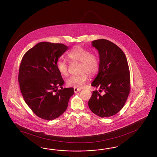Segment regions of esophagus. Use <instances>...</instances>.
Here are the masks:
<instances>
[{"label":"esophagus","instance_id":"esophagus-1","mask_svg":"<svg viewBox=\"0 0 157 157\" xmlns=\"http://www.w3.org/2000/svg\"><path fill=\"white\" fill-rule=\"evenodd\" d=\"M74 90L75 93H76L77 92L80 91L81 90V89H78V88H74Z\"/></svg>","mask_w":157,"mask_h":157}]
</instances>
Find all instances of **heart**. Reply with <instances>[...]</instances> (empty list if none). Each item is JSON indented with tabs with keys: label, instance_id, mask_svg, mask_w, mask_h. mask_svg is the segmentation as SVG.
Segmentation results:
<instances>
[{
	"label": "heart",
	"instance_id": "heart-1",
	"mask_svg": "<svg viewBox=\"0 0 157 157\" xmlns=\"http://www.w3.org/2000/svg\"><path fill=\"white\" fill-rule=\"evenodd\" d=\"M67 58L71 62H80L79 74L72 75L67 79V85L74 88H81L88 81V74L93 75L97 73L99 68V61L97 56L91 53L85 48L77 47L72 49L67 55ZM57 71L62 76L68 75V67L66 62L61 59H58L56 63Z\"/></svg>",
	"mask_w": 157,
	"mask_h": 157
}]
</instances>
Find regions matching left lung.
Masks as SVG:
<instances>
[{
	"instance_id": "obj_1",
	"label": "left lung",
	"mask_w": 157,
	"mask_h": 157,
	"mask_svg": "<svg viewBox=\"0 0 157 157\" xmlns=\"http://www.w3.org/2000/svg\"><path fill=\"white\" fill-rule=\"evenodd\" d=\"M91 45L100 56L98 73L91 86L98 87L99 91H104L105 94L93 91L89 107L100 117H110L123 108L130 92L128 64L123 51L109 40H94Z\"/></svg>"
}]
</instances>
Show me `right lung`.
Instances as JSON below:
<instances>
[{
  "mask_svg": "<svg viewBox=\"0 0 157 157\" xmlns=\"http://www.w3.org/2000/svg\"><path fill=\"white\" fill-rule=\"evenodd\" d=\"M67 49L63 44L39 43L25 53L21 62V93L29 107L41 119L51 120L61 116L74 93L72 87L63 88L64 81L56 66Z\"/></svg>",
  "mask_w": 157,
  "mask_h": 157,
  "instance_id": "obj_1",
  "label": "right lung"
}]
</instances>
